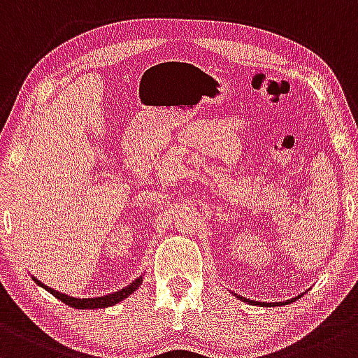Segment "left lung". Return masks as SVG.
Listing matches in <instances>:
<instances>
[{
    "label": "left lung",
    "mask_w": 358,
    "mask_h": 358,
    "mask_svg": "<svg viewBox=\"0 0 358 358\" xmlns=\"http://www.w3.org/2000/svg\"><path fill=\"white\" fill-rule=\"evenodd\" d=\"M299 296H296V298H292V299H287V301H280V303H259V301H250V299H247V298H240L238 296V299H242V301H245V303H252V304H259V306H284V304H289V303H292V301H296L298 299Z\"/></svg>",
    "instance_id": "left-lung-1"
}]
</instances>
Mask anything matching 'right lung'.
Instances as JSON below:
<instances>
[{
  "label": "right lung",
  "instance_id": "right-lung-1",
  "mask_svg": "<svg viewBox=\"0 0 358 358\" xmlns=\"http://www.w3.org/2000/svg\"><path fill=\"white\" fill-rule=\"evenodd\" d=\"M31 279L35 280V284H37V286L43 287V289H45V291H49L52 296H55V298H57L59 301L66 303L67 306L76 308V309H98V308L101 309V308H108V306H115V304L122 303L123 299H127L128 296L131 294V292H135L136 289L140 287V284H142L143 277L142 275L136 277L134 282L128 284L127 287L120 289V291H116V292H111V294L99 296V298H83V299L72 298V296H67V294H64V292L55 291V289H52L49 286H45V284H43V282H40L37 277H34V275H31Z\"/></svg>",
  "mask_w": 358,
  "mask_h": 358
}]
</instances>
